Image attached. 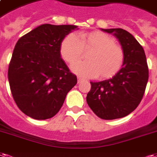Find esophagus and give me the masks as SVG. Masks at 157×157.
<instances>
[{"instance_id":"1","label":"esophagus","mask_w":157,"mask_h":157,"mask_svg":"<svg viewBox=\"0 0 157 157\" xmlns=\"http://www.w3.org/2000/svg\"><path fill=\"white\" fill-rule=\"evenodd\" d=\"M83 82V79L81 78V77H78V78H77V82H78V83H81V82Z\"/></svg>"}]
</instances>
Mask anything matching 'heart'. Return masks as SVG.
Here are the masks:
<instances>
[{"instance_id":"obj_1","label":"heart","mask_w":157,"mask_h":157,"mask_svg":"<svg viewBox=\"0 0 157 157\" xmlns=\"http://www.w3.org/2000/svg\"><path fill=\"white\" fill-rule=\"evenodd\" d=\"M90 49L88 61L74 64L71 70L84 77L109 79L117 75L122 67L125 54L113 37L100 31L68 35L61 43V54L72 65L81 59L83 50Z\"/></svg>"}]
</instances>
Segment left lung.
<instances>
[{"mask_svg":"<svg viewBox=\"0 0 157 157\" xmlns=\"http://www.w3.org/2000/svg\"><path fill=\"white\" fill-rule=\"evenodd\" d=\"M117 37L125 59L121 69L112 78L90 82L88 105L100 118L114 120L129 115L137 107L148 82V67L142 46L131 33L121 28L101 29Z\"/></svg>","mask_w":157,"mask_h":157,"instance_id":"left-lung-1","label":"left lung"}]
</instances>
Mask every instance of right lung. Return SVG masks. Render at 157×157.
<instances>
[{
    "label": "right lung",
    "mask_w": 157,
    "mask_h": 157,
    "mask_svg": "<svg viewBox=\"0 0 157 157\" xmlns=\"http://www.w3.org/2000/svg\"><path fill=\"white\" fill-rule=\"evenodd\" d=\"M78 26L42 24L20 38L8 70L10 90L26 116L46 120L55 116L77 83L61 59V43Z\"/></svg>",
    "instance_id": "add662e5"
}]
</instances>
